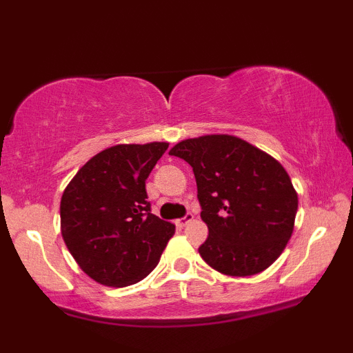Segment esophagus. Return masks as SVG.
<instances>
[{"instance_id":"34e87169","label":"esophagus","mask_w":353,"mask_h":353,"mask_svg":"<svg viewBox=\"0 0 353 353\" xmlns=\"http://www.w3.org/2000/svg\"><path fill=\"white\" fill-rule=\"evenodd\" d=\"M194 220V215L191 214V212H188V214L183 216V219H180V220H176V225H180V226H186L188 223H191V221Z\"/></svg>"}]
</instances>
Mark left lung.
Masks as SVG:
<instances>
[{
  "label": "left lung",
  "instance_id": "1",
  "mask_svg": "<svg viewBox=\"0 0 353 353\" xmlns=\"http://www.w3.org/2000/svg\"><path fill=\"white\" fill-rule=\"evenodd\" d=\"M170 156L192 167L201 219L209 238L201 257L216 272L250 276L286 248L297 214V192L276 159L231 134L175 144Z\"/></svg>",
  "mask_w": 353,
  "mask_h": 353
}]
</instances>
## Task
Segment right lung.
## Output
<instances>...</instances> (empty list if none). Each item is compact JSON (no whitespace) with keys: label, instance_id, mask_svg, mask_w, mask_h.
<instances>
[{"label":"right lung","instance_id":"1","mask_svg":"<svg viewBox=\"0 0 353 353\" xmlns=\"http://www.w3.org/2000/svg\"><path fill=\"white\" fill-rule=\"evenodd\" d=\"M168 143L117 144L91 157L61 199V233L80 268L104 286L141 281L175 225L151 214L146 180Z\"/></svg>","mask_w":353,"mask_h":353}]
</instances>
